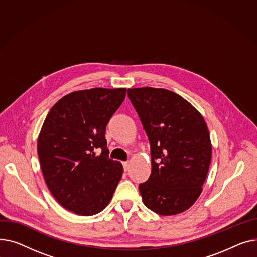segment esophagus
I'll return each mask as SVG.
<instances>
[{"label": "esophagus", "mask_w": 257, "mask_h": 257, "mask_svg": "<svg viewBox=\"0 0 257 257\" xmlns=\"http://www.w3.org/2000/svg\"><path fill=\"white\" fill-rule=\"evenodd\" d=\"M123 168H124V171H127L130 169V163L128 162H123Z\"/></svg>", "instance_id": "obj_1"}]
</instances>
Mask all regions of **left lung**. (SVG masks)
Returning a JSON list of instances; mask_svg holds the SVG:
<instances>
[{"label":"left lung","instance_id":"obj_1","mask_svg":"<svg viewBox=\"0 0 257 257\" xmlns=\"http://www.w3.org/2000/svg\"><path fill=\"white\" fill-rule=\"evenodd\" d=\"M127 95L152 150V173L139 185L142 201L161 216L182 214L200 196L212 160L204 118L188 100L169 90L130 88Z\"/></svg>","mask_w":257,"mask_h":257}]
</instances>
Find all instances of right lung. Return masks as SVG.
Masks as SVG:
<instances>
[{
    "label": "right lung",
    "mask_w": 257,
    "mask_h": 257,
    "mask_svg": "<svg viewBox=\"0 0 257 257\" xmlns=\"http://www.w3.org/2000/svg\"><path fill=\"white\" fill-rule=\"evenodd\" d=\"M125 94V88L71 92L54 104L42 124L37 152L45 184L75 215L100 213L121 179L123 167L108 157L104 133ZM96 148H102L99 155Z\"/></svg>",
    "instance_id": "1"
}]
</instances>
